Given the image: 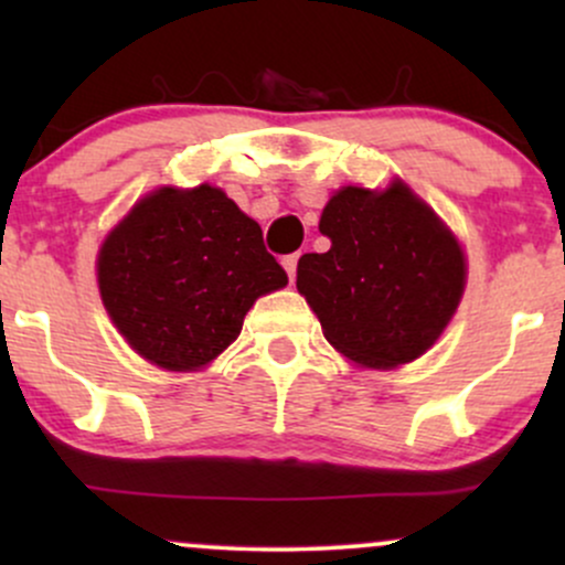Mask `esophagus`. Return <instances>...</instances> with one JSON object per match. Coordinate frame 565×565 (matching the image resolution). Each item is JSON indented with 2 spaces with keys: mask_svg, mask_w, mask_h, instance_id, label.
Returning a JSON list of instances; mask_svg holds the SVG:
<instances>
[{
  "mask_svg": "<svg viewBox=\"0 0 565 565\" xmlns=\"http://www.w3.org/2000/svg\"><path fill=\"white\" fill-rule=\"evenodd\" d=\"M281 263H284V268H287V274H289L291 281H295V276H297V263H300V252H295V255H287Z\"/></svg>",
  "mask_w": 565,
  "mask_h": 565,
  "instance_id": "esophagus-1",
  "label": "esophagus"
}]
</instances>
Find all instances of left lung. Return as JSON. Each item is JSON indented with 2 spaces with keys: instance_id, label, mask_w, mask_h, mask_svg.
I'll return each instance as SVG.
<instances>
[{
  "instance_id": "obj_1",
  "label": "left lung",
  "mask_w": 565,
  "mask_h": 565,
  "mask_svg": "<svg viewBox=\"0 0 565 565\" xmlns=\"http://www.w3.org/2000/svg\"><path fill=\"white\" fill-rule=\"evenodd\" d=\"M319 228L329 252L297 263V289L319 316L323 337L364 366L419 359L457 310L465 255L404 183L372 193L342 188Z\"/></svg>"
}]
</instances>
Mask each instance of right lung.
<instances>
[{
  "mask_svg": "<svg viewBox=\"0 0 565 565\" xmlns=\"http://www.w3.org/2000/svg\"><path fill=\"white\" fill-rule=\"evenodd\" d=\"M260 225L220 188H161L97 255L100 297L142 359L170 372L210 364L260 295L287 287Z\"/></svg>",
  "mask_w": 565,
  "mask_h": 565,
  "instance_id": "right-lung-1",
  "label": "right lung"
}]
</instances>
